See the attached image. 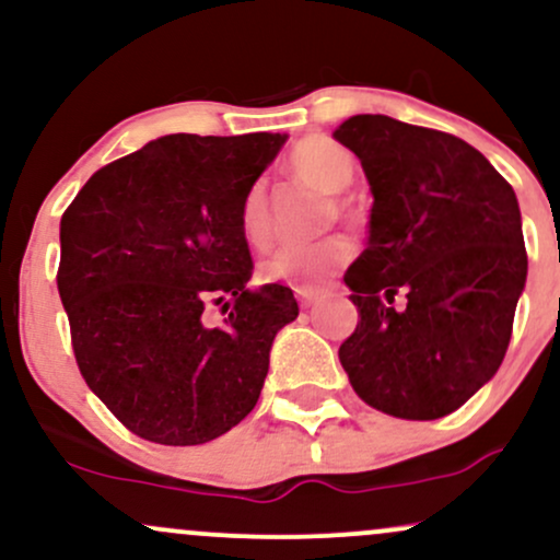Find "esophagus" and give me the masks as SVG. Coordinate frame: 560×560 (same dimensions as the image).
<instances>
[{"mask_svg": "<svg viewBox=\"0 0 560 560\" xmlns=\"http://www.w3.org/2000/svg\"><path fill=\"white\" fill-rule=\"evenodd\" d=\"M294 298H298L300 307H311L313 302H318L320 292L318 289H294Z\"/></svg>", "mask_w": 560, "mask_h": 560, "instance_id": "34e87169", "label": "esophagus"}]
</instances>
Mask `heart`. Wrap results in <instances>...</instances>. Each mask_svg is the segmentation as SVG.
Instances as JSON below:
<instances>
[{
	"instance_id": "1",
	"label": "heart",
	"mask_w": 560,
	"mask_h": 560,
	"mask_svg": "<svg viewBox=\"0 0 560 560\" xmlns=\"http://www.w3.org/2000/svg\"><path fill=\"white\" fill-rule=\"evenodd\" d=\"M289 171L294 178L305 182L320 195H339L350 186L355 176V158L345 150L342 144L329 137L300 139L287 158ZM331 210L337 218H352L350 202L342 197H331ZM240 234L249 247L260 249L271 242L273 218L271 199H268V186L262 178H255L244 191L240 202ZM352 258V242L345 236H326V240L313 244H287V247L273 249L266 260L260 262V279L268 284H287L294 289H318L326 284L331 273H337L347 260Z\"/></svg>"
}]
</instances>
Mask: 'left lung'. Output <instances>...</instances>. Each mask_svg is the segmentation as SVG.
Returning a JSON list of instances; mask_svg holds the SVG:
<instances>
[{
    "mask_svg": "<svg viewBox=\"0 0 560 560\" xmlns=\"http://www.w3.org/2000/svg\"><path fill=\"white\" fill-rule=\"evenodd\" d=\"M334 137L374 191L369 247L345 273L358 326L339 363L371 408L442 419L490 382L511 342L526 281L516 195L479 150L436 128L352 115Z\"/></svg>",
    "mask_w": 560,
    "mask_h": 560,
    "instance_id": "8db88e82",
    "label": "left lung"
}]
</instances>
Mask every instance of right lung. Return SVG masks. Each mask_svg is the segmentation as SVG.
Instances as JSON below:
<instances>
[{"instance_id":"right-lung-1","label":"right lung","mask_w":560,"mask_h":560,"mask_svg":"<svg viewBox=\"0 0 560 560\" xmlns=\"http://www.w3.org/2000/svg\"><path fill=\"white\" fill-rule=\"evenodd\" d=\"M281 144L155 139L96 171L62 213L57 289L75 363L141 440L202 445L258 402L276 331L300 311L289 287H247L240 202Z\"/></svg>"}]
</instances>
